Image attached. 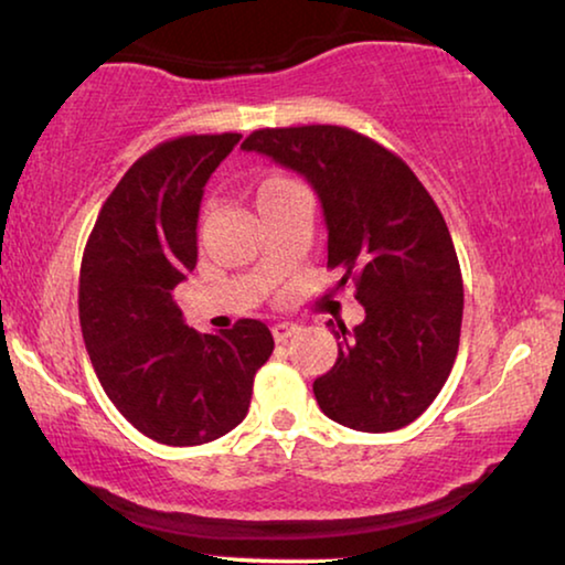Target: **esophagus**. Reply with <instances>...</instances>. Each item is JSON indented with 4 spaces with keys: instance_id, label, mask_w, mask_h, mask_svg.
Here are the masks:
<instances>
[{
    "instance_id": "obj_1",
    "label": "esophagus",
    "mask_w": 565,
    "mask_h": 565,
    "mask_svg": "<svg viewBox=\"0 0 565 565\" xmlns=\"http://www.w3.org/2000/svg\"><path fill=\"white\" fill-rule=\"evenodd\" d=\"M297 332H299V327L291 324V322H279V324L271 327V334H274L276 342H286L291 334H297Z\"/></svg>"
}]
</instances>
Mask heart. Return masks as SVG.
<instances>
[{
    "label": "heart",
    "instance_id": "obj_1",
    "mask_svg": "<svg viewBox=\"0 0 565 565\" xmlns=\"http://www.w3.org/2000/svg\"><path fill=\"white\" fill-rule=\"evenodd\" d=\"M294 188H297V184H294L291 180H286V177H266V180L260 182V184H258V190H256V202H258V207H260V205H266L268 200H274V198L284 195V192L294 190Z\"/></svg>",
    "mask_w": 565,
    "mask_h": 565
}]
</instances>
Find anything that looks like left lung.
I'll return each instance as SVG.
<instances>
[{
    "instance_id": "obj_1",
    "label": "left lung",
    "mask_w": 565,
    "mask_h": 565,
    "mask_svg": "<svg viewBox=\"0 0 565 565\" xmlns=\"http://www.w3.org/2000/svg\"><path fill=\"white\" fill-rule=\"evenodd\" d=\"M241 149L305 177L322 202L327 266L355 281L365 319L340 327L315 381L324 416L395 431L431 406L459 350L465 286L441 210L393 151L344 126L258 129Z\"/></svg>"
}]
</instances>
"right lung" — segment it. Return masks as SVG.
Returning a JSON list of instances; mask_svg holds the SVG:
<instances>
[{
    "instance_id": "obj_1",
    "label": "right lung",
    "mask_w": 565,
    "mask_h": 565,
    "mask_svg": "<svg viewBox=\"0 0 565 565\" xmlns=\"http://www.w3.org/2000/svg\"><path fill=\"white\" fill-rule=\"evenodd\" d=\"M241 134H192L147 151L100 207L83 250L78 311L100 385L134 428L167 446L221 439L248 414L274 337L258 319L200 334L172 291L198 264L205 182Z\"/></svg>"
}]
</instances>
